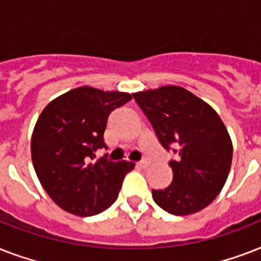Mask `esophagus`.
Instances as JSON below:
<instances>
[{
    "instance_id": "1",
    "label": "esophagus",
    "mask_w": 261,
    "mask_h": 261,
    "mask_svg": "<svg viewBox=\"0 0 261 261\" xmlns=\"http://www.w3.org/2000/svg\"><path fill=\"white\" fill-rule=\"evenodd\" d=\"M149 165H150V163H149V161H146V160H143V161H141V163L137 164V167L143 168V169H145V168L149 167Z\"/></svg>"
}]
</instances>
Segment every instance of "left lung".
<instances>
[{
	"label": "left lung",
	"instance_id": "1",
	"mask_svg": "<svg viewBox=\"0 0 261 261\" xmlns=\"http://www.w3.org/2000/svg\"><path fill=\"white\" fill-rule=\"evenodd\" d=\"M165 149L174 145L171 186L153 190L154 202L173 215H190L210 204L226 182L233 143L222 119L204 100L177 85L133 93Z\"/></svg>",
	"mask_w": 261,
	"mask_h": 261
}]
</instances>
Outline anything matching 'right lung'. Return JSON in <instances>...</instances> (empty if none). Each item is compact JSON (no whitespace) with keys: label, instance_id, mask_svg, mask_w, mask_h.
<instances>
[{"label":"right lung","instance_id":"add662e5","mask_svg":"<svg viewBox=\"0 0 261 261\" xmlns=\"http://www.w3.org/2000/svg\"><path fill=\"white\" fill-rule=\"evenodd\" d=\"M131 98L127 92L80 87L54 98L39 115L31 138L32 164L44 191L62 210L90 217L118 199L134 164L90 160L106 147L108 115Z\"/></svg>","mask_w":261,"mask_h":261}]
</instances>
